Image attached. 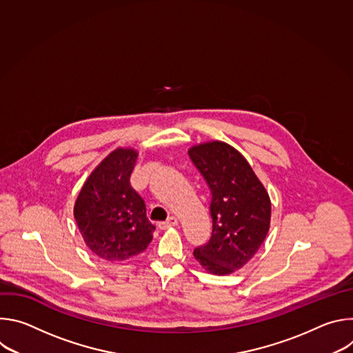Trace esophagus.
Instances as JSON below:
<instances>
[{"label": "esophagus", "instance_id": "esophagus-1", "mask_svg": "<svg viewBox=\"0 0 353 353\" xmlns=\"http://www.w3.org/2000/svg\"><path fill=\"white\" fill-rule=\"evenodd\" d=\"M177 225H179V219H177V218H174V216H170L166 222H161L158 226H159V229L166 230V229L174 228V226H177Z\"/></svg>", "mask_w": 353, "mask_h": 353}]
</instances>
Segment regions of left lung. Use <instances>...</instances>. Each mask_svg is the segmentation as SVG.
Returning <instances> with one entry per match:
<instances>
[{
  "label": "left lung",
  "mask_w": 353,
  "mask_h": 353,
  "mask_svg": "<svg viewBox=\"0 0 353 353\" xmlns=\"http://www.w3.org/2000/svg\"><path fill=\"white\" fill-rule=\"evenodd\" d=\"M188 155L211 188L212 237L194 250L201 268L229 275L256 256L271 225V198L236 148L223 141L192 145Z\"/></svg>",
  "instance_id": "obj_1"
}]
</instances>
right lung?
Listing matches in <instances>:
<instances>
[{
	"label": "right lung",
	"mask_w": 353,
	"mask_h": 353,
	"mask_svg": "<svg viewBox=\"0 0 353 353\" xmlns=\"http://www.w3.org/2000/svg\"><path fill=\"white\" fill-rule=\"evenodd\" d=\"M138 159L134 148H117L85 180L74 218L85 244L99 259L124 261L141 254L154 237L141 195L130 176Z\"/></svg>",
	"instance_id": "1"
}]
</instances>
